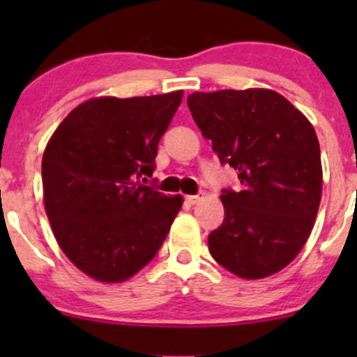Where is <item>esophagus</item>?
<instances>
[{"label": "esophagus", "mask_w": 357, "mask_h": 357, "mask_svg": "<svg viewBox=\"0 0 357 357\" xmlns=\"http://www.w3.org/2000/svg\"><path fill=\"white\" fill-rule=\"evenodd\" d=\"M199 199H202V196L199 195H191V196H186V202L190 203V204H196L199 202Z\"/></svg>", "instance_id": "1"}]
</instances>
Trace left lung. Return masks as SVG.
<instances>
[{
	"label": "left lung",
	"instance_id": "8db88e82",
	"mask_svg": "<svg viewBox=\"0 0 357 357\" xmlns=\"http://www.w3.org/2000/svg\"><path fill=\"white\" fill-rule=\"evenodd\" d=\"M188 107L241 184L221 191L225 220L208 236L211 257L241 278L273 275L304 247L319 211L322 165L312 124L268 89L195 92Z\"/></svg>",
	"mask_w": 357,
	"mask_h": 357
}]
</instances>
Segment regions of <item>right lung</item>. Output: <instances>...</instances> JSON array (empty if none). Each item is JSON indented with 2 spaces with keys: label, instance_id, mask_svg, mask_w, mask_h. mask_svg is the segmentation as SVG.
<instances>
[{
  "label": "right lung",
  "instance_id": "right-lung-1",
  "mask_svg": "<svg viewBox=\"0 0 357 357\" xmlns=\"http://www.w3.org/2000/svg\"><path fill=\"white\" fill-rule=\"evenodd\" d=\"M181 99L183 90L90 99L48 141L42 179L53 235L68 260L96 280L136 275L181 210V195L142 184L153 176L158 144Z\"/></svg>",
  "mask_w": 357,
  "mask_h": 357
}]
</instances>
